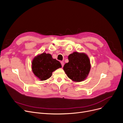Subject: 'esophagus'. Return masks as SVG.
Segmentation results:
<instances>
[{"mask_svg":"<svg viewBox=\"0 0 123 123\" xmlns=\"http://www.w3.org/2000/svg\"><path fill=\"white\" fill-rule=\"evenodd\" d=\"M61 64H62V67H63V66H64V62H61Z\"/></svg>","mask_w":123,"mask_h":123,"instance_id":"esophagus-1","label":"esophagus"}]
</instances>
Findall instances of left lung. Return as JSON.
<instances>
[{"instance_id":"obj_1","label":"left lung","mask_w":123,"mask_h":123,"mask_svg":"<svg viewBox=\"0 0 123 123\" xmlns=\"http://www.w3.org/2000/svg\"><path fill=\"white\" fill-rule=\"evenodd\" d=\"M68 62L63 69L68 78L75 82L84 81L87 78L91 68L90 60L83 53L74 52L68 56Z\"/></svg>"}]
</instances>
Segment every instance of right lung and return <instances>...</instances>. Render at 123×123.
I'll list each match as a JSON object with an SVG mask.
<instances>
[{
  "label": "right lung",
  "mask_w": 123,
  "mask_h": 123,
  "mask_svg": "<svg viewBox=\"0 0 123 123\" xmlns=\"http://www.w3.org/2000/svg\"><path fill=\"white\" fill-rule=\"evenodd\" d=\"M62 68L60 62L53 59L49 54L43 53L37 55L32 62V70L40 80H46L52 75L53 72Z\"/></svg>",
  "instance_id": "add662e5"
}]
</instances>
